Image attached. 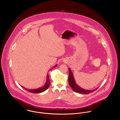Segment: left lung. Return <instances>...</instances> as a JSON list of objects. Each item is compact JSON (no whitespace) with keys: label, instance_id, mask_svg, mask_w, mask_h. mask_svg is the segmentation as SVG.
<instances>
[{"label":"left lung","instance_id":"8db88e82","mask_svg":"<svg viewBox=\"0 0 120 120\" xmlns=\"http://www.w3.org/2000/svg\"><path fill=\"white\" fill-rule=\"evenodd\" d=\"M68 70H69V77H68V83L72 88V89L76 92L80 93H83V94H87L88 93H93L95 90H96L98 88H96V89L94 90H85L81 87L79 86L75 82L74 78V75H73L72 72L70 68H68Z\"/></svg>","mask_w":120,"mask_h":120}]
</instances>
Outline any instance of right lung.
I'll return each instance as SVG.
<instances>
[{"instance_id": "1", "label": "right lung", "mask_w": 120, "mask_h": 120, "mask_svg": "<svg viewBox=\"0 0 120 120\" xmlns=\"http://www.w3.org/2000/svg\"><path fill=\"white\" fill-rule=\"evenodd\" d=\"M57 66V64H56L55 65V66L53 68H54L55 67ZM51 69H52V68H51V69H50L49 71L51 70ZM50 80H49V75H48V74H47V76H46V82L45 84V85L41 87H40L38 89H27V88L21 86L23 89L26 90L28 92H30V93H42L44 91H45L46 90H47L48 87H49L50 86Z\"/></svg>"}]
</instances>
